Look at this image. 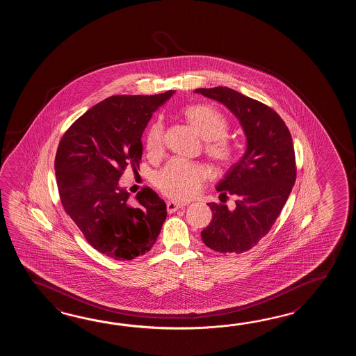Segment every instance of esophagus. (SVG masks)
<instances>
[{"label": "esophagus", "mask_w": 356, "mask_h": 356, "mask_svg": "<svg viewBox=\"0 0 356 356\" xmlns=\"http://www.w3.org/2000/svg\"><path fill=\"white\" fill-rule=\"evenodd\" d=\"M186 206V204H181V202H173V201H170V202H168L167 209L168 212L169 213H172V212H175L177 210H179V209H183Z\"/></svg>", "instance_id": "1"}]
</instances>
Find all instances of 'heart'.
Wrapping results in <instances>:
<instances>
[{
	"instance_id": "1",
	"label": "heart",
	"mask_w": 356,
	"mask_h": 356,
	"mask_svg": "<svg viewBox=\"0 0 356 356\" xmlns=\"http://www.w3.org/2000/svg\"><path fill=\"white\" fill-rule=\"evenodd\" d=\"M189 124L200 136L206 140L204 149L220 167H229L236 159V147L227 138L229 123L218 109L207 104H192L181 111ZM164 127L160 122H154L146 132L145 147L149 155L156 156L163 150ZM210 170L204 165L188 160L175 158L155 175L156 187L173 200H188L202 188Z\"/></svg>"
}]
</instances>
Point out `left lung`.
I'll return each instance as SVG.
<instances>
[{
    "mask_svg": "<svg viewBox=\"0 0 356 356\" xmlns=\"http://www.w3.org/2000/svg\"><path fill=\"white\" fill-rule=\"evenodd\" d=\"M195 91L227 106L247 136L245 154L216 187L225 200L235 197V207L207 204L212 220L201 233L215 252L243 253L270 232L296 183L293 138L280 115L258 100L225 86Z\"/></svg>",
    "mask_w": 356,
    "mask_h": 356,
    "instance_id": "8db88e82",
    "label": "left lung"
}]
</instances>
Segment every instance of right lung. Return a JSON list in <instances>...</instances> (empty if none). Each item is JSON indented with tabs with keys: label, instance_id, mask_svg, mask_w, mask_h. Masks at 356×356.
Returning <instances> with one entry per match:
<instances>
[{
	"label": "right lung",
	"instance_id": "add662e5",
	"mask_svg": "<svg viewBox=\"0 0 356 356\" xmlns=\"http://www.w3.org/2000/svg\"><path fill=\"white\" fill-rule=\"evenodd\" d=\"M173 92L109 97L60 138L54 159L60 204L91 247L108 257L129 261L149 252L167 218V204L152 188L141 189L134 206L118 179L126 168H140L145 127Z\"/></svg>",
	"mask_w": 356,
	"mask_h": 356
}]
</instances>
